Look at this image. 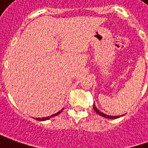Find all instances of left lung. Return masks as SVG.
<instances>
[{"label":"left lung","mask_w":148,"mask_h":148,"mask_svg":"<svg viewBox=\"0 0 148 148\" xmlns=\"http://www.w3.org/2000/svg\"><path fill=\"white\" fill-rule=\"evenodd\" d=\"M93 109H94V111L96 112L97 114H99L100 116H104V117H106V118H109V119H116V118L120 117V116H109V115L104 114V113H102L101 112H100L98 109H97L96 106H94V105H93Z\"/></svg>","instance_id":"1"}]
</instances>
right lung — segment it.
Listing matches in <instances>:
<instances>
[{"label": "right lung", "instance_id": "1", "mask_svg": "<svg viewBox=\"0 0 148 148\" xmlns=\"http://www.w3.org/2000/svg\"><path fill=\"white\" fill-rule=\"evenodd\" d=\"M63 110V109H61L60 111L58 112L57 113H55V114L54 115H51V116H47V117H42V118H36V120H37V121H47V120H48V119H50V118L53 117V116H57V115H58L59 113H61L62 111Z\"/></svg>", "mask_w": 148, "mask_h": 148}]
</instances>
